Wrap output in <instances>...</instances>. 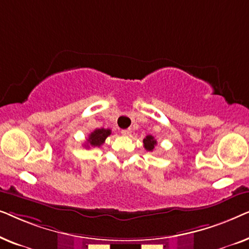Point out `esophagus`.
Masks as SVG:
<instances>
[{
  "label": "esophagus",
  "mask_w": 249,
  "mask_h": 249,
  "mask_svg": "<svg viewBox=\"0 0 249 249\" xmlns=\"http://www.w3.org/2000/svg\"><path fill=\"white\" fill-rule=\"evenodd\" d=\"M121 134L124 136H130L131 135V129H124V130H121Z\"/></svg>",
  "instance_id": "1"
}]
</instances>
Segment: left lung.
Returning <instances> with one entry per match:
<instances>
[{
  "label": "left lung",
  "instance_id": "8db88e82",
  "mask_svg": "<svg viewBox=\"0 0 249 249\" xmlns=\"http://www.w3.org/2000/svg\"><path fill=\"white\" fill-rule=\"evenodd\" d=\"M142 142H144V147H145L146 151H149V152H152L156 146V141L154 139V137H153V136H151V135L146 136V138H144Z\"/></svg>",
  "mask_w": 249,
  "mask_h": 249
}]
</instances>
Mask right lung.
Here are the masks:
<instances>
[{
    "instance_id": "obj_1",
    "label": "right lung",
    "mask_w": 249,
    "mask_h": 249,
    "mask_svg": "<svg viewBox=\"0 0 249 249\" xmlns=\"http://www.w3.org/2000/svg\"><path fill=\"white\" fill-rule=\"evenodd\" d=\"M111 135L110 129H95V130L89 135V137L87 139L86 147H100L102 144H104L105 139Z\"/></svg>"
}]
</instances>
